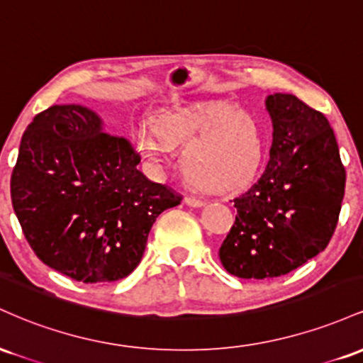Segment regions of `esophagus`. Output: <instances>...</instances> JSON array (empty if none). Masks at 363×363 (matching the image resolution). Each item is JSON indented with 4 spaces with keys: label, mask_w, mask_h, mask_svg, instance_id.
<instances>
[{
    "label": "esophagus",
    "mask_w": 363,
    "mask_h": 363,
    "mask_svg": "<svg viewBox=\"0 0 363 363\" xmlns=\"http://www.w3.org/2000/svg\"><path fill=\"white\" fill-rule=\"evenodd\" d=\"M184 203H186L187 206H191V208H201V206H205V201H203V199L193 198V196H186Z\"/></svg>",
    "instance_id": "1"
}]
</instances>
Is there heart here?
Masks as SVG:
<instances>
[{"label":"heart","mask_w":363,"mask_h":363,"mask_svg":"<svg viewBox=\"0 0 363 363\" xmlns=\"http://www.w3.org/2000/svg\"><path fill=\"white\" fill-rule=\"evenodd\" d=\"M133 143L153 169L181 148L177 167L189 184L208 193L247 187L266 155L261 121L228 101H199L158 114L155 124H140Z\"/></svg>","instance_id":"heart-1"}]
</instances>
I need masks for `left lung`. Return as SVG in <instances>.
<instances>
[{"label": "left lung", "instance_id": "1", "mask_svg": "<svg viewBox=\"0 0 363 363\" xmlns=\"http://www.w3.org/2000/svg\"><path fill=\"white\" fill-rule=\"evenodd\" d=\"M273 123L269 162L234 199L235 223L220 261L239 278H277L326 249L345 196V167L324 114L291 94L266 97Z\"/></svg>", "mask_w": 363, "mask_h": 363}]
</instances>
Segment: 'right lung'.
Segmentation results:
<instances>
[{"mask_svg":"<svg viewBox=\"0 0 363 363\" xmlns=\"http://www.w3.org/2000/svg\"><path fill=\"white\" fill-rule=\"evenodd\" d=\"M124 138L80 104L52 106L28 124L11 174V203L40 261L83 283L128 277L157 216L181 196L148 181Z\"/></svg>","mask_w":363,"mask_h":363,"instance_id":"obj_1","label":"right lung"}]
</instances>
